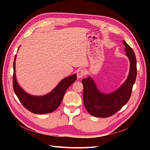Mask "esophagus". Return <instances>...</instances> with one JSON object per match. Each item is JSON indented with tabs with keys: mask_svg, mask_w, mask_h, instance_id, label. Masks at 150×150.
<instances>
[{
	"mask_svg": "<svg viewBox=\"0 0 150 150\" xmlns=\"http://www.w3.org/2000/svg\"><path fill=\"white\" fill-rule=\"evenodd\" d=\"M84 75V70L83 69H79L77 71V78L78 79H81Z\"/></svg>",
	"mask_w": 150,
	"mask_h": 150,
	"instance_id": "obj_1",
	"label": "esophagus"
}]
</instances>
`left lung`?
<instances>
[{"mask_svg": "<svg viewBox=\"0 0 150 150\" xmlns=\"http://www.w3.org/2000/svg\"><path fill=\"white\" fill-rule=\"evenodd\" d=\"M123 42L130 61V70L127 80L119 89L111 93H103L98 91L90 76L82 80L84 105L88 112L94 117H111L121 109L130 98L132 86L136 79L137 61L131 47L124 40Z\"/></svg>", "mask_w": 150, "mask_h": 150, "instance_id": "8db88e82", "label": "left lung"}]
</instances>
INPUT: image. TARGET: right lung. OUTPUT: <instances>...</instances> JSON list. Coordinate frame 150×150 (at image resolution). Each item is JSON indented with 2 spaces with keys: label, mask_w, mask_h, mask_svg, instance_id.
Returning a JSON list of instances; mask_svg holds the SVG:
<instances>
[{
  "label": "right lung",
  "mask_w": 150,
  "mask_h": 150,
  "mask_svg": "<svg viewBox=\"0 0 150 150\" xmlns=\"http://www.w3.org/2000/svg\"><path fill=\"white\" fill-rule=\"evenodd\" d=\"M19 50V49H18ZM15 55L13 63V89L22 105L29 111L37 114H44L53 112L60 105L64 93L69 86L76 80L74 74L62 80L52 91L43 96H33L23 91L18 84L16 78Z\"/></svg>",
  "instance_id": "right-lung-1"
}]
</instances>
